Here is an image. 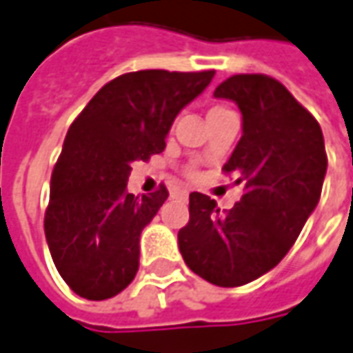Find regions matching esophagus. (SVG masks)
Wrapping results in <instances>:
<instances>
[{
    "label": "esophagus",
    "mask_w": 353,
    "mask_h": 353,
    "mask_svg": "<svg viewBox=\"0 0 353 353\" xmlns=\"http://www.w3.org/2000/svg\"><path fill=\"white\" fill-rule=\"evenodd\" d=\"M174 195H177V197H188V192H185V190H179V192H176Z\"/></svg>",
    "instance_id": "1"
}]
</instances>
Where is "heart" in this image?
<instances>
[{"label":"heart","mask_w":353,"mask_h":353,"mask_svg":"<svg viewBox=\"0 0 353 353\" xmlns=\"http://www.w3.org/2000/svg\"><path fill=\"white\" fill-rule=\"evenodd\" d=\"M213 110H219V108H213Z\"/></svg>","instance_id":"b5f03b06"}]
</instances>
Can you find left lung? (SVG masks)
<instances>
[{
	"label": "left lung",
	"instance_id": "1",
	"mask_svg": "<svg viewBox=\"0 0 353 353\" xmlns=\"http://www.w3.org/2000/svg\"><path fill=\"white\" fill-rule=\"evenodd\" d=\"M243 114V136L223 165L245 193L225 211L190 195V221L177 233L185 265L207 283L241 286L274 268L314 211L328 168L316 118L267 74H233L215 88Z\"/></svg>",
	"mask_w": 353,
	"mask_h": 353
}]
</instances>
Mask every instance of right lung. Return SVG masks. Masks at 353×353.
I'll return each instance as SVG.
<instances>
[{
  "label": "right lung",
  "instance_id": "1",
  "mask_svg": "<svg viewBox=\"0 0 353 353\" xmlns=\"http://www.w3.org/2000/svg\"><path fill=\"white\" fill-rule=\"evenodd\" d=\"M215 70H138L104 85L70 124L51 176L45 237L70 290L106 300L134 281L140 235L168 199L126 192L134 161L165 148L176 116L211 83Z\"/></svg>",
  "mask_w": 353,
  "mask_h": 353
}]
</instances>
